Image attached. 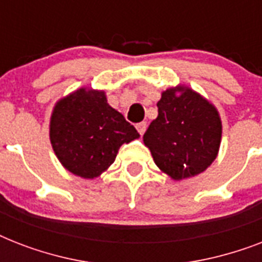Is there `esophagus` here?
I'll return each mask as SVG.
<instances>
[{
    "mask_svg": "<svg viewBox=\"0 0 262 262\" xmlns=\"http://www.w3.org/2000/svg\"><path fill=\"white\" fill-rule=\"evenodd\" d=\"M136 129H137V132H139L140 135L143 136L144 133H145V130H147V123L145 122H140L136 125Z\"/></svg>",
    "mask_w": 262,
    "mask_h": 262,
    "instance_id": "34e87169",
    "label": "esophagus"
}]
</instances>
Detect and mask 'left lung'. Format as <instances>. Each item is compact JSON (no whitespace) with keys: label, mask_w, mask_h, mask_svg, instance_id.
<instances>
[{"label":"left lung","mask_w":262,"mask_h":262,"mask_svg":"<svg viewBox=\"0 0 262 262\" xmlns=\"http://www.w3.org/2000/svg\"><path fill=\"white\" fill-rule=\"evenodd\" d=\"M158 113L143 137L156 166L174 181L205 171L222 141L217 108L191 88L177 85L162 92Z\"/></svg>","instance_id":"8db88e82"}]
</instances>
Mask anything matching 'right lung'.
Wrapping results in <instances>:
<instances>
[{
    "label": "right lung",
    "mask_w": 262,
    "mask_h": 262,
    "mask_svg": "<svg viewBox=\"0 0 262 262\" xmlns=\"http://www.w3.org/2000/svg\"><path fill=\"white\" fill-rule=\"evenodd\" d=\"M140 135L107 103L104 91L80 88L55 103L50 141L58 160L72 174L96 178L114 163L119 147Z\"/></svg>",
    "instance_id": "add662e5"
}]
</instances>
